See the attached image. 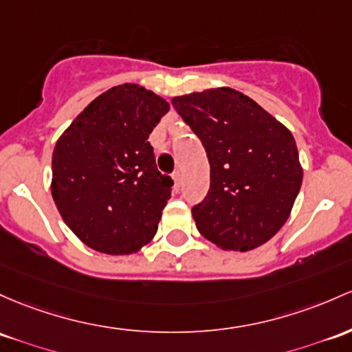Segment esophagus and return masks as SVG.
Wrapping results in <instances>:
<instances>
[{"mask_svg":"<svg viewBox=\"0 0 352 352\" xmlns=\"http://www.w3.org/2000/svg\"><path fill=\"white\" fill-rule=\"evenodd\" d=\"M172 177H173V187H175V190H179L180 188V172H175Z\"/></svg>","mask_w":352,"mask_h":352,"instance_id":"obj_1","label":"esophagus"}]
</instances>
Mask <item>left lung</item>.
<instances>
[{
	"label": "left lung",
	"instance_id": "1",
	"mask_svg": "<svg viewBox=\"0 0 352 352\" xmlns=\"http://www.w3.org/2000/svg\"><path fill=\"white\" fill-rule=\"evenodd\" d=\"M172 105L210 164L208 194L192 208L199 232L223 250L265 244L283 229L302 184L292 133L229 87L173 96Z\"/></svg>",
	"mask_w": 352,
	"mask_h": 352
}]
</instances>
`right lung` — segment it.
<instances>
[{
	"mask_svg": "<svg viewBox=\"0 0 352 352\" xmlns=\"http://www.w3.org/2000/svg\"><path fill=\"white\" fill-rule=\"evenodd\" d=\"M168 102L135 83L96 96L58 138L52 195L72 232L98 252L135 254L157 234L173 180L148 135Z\"/></svg>",
	"mask_w": 352,
	"mask_h": 352,
	"instance_id": "obj_1",
	"label": "right lung"
}]
</instances>
